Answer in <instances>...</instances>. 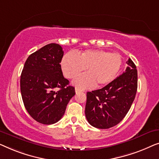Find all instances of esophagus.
I'll return each mask as SVG.
<instances>
[{"label": "esophagus", "mask_w": 159, "mask_h": 159, "mask_svg": "<svg viewBox=\"0 0 159 159\" xmlns=\"http://www.w3.org/2000/svg\"><path fill=\"white\" fill-rule=\"evenodd\" d=\"M81 91H84L82 90V89L75 88V92H76V93H79V92H81Z\"/></svg>", "instance_id": "1"}]
</instances>
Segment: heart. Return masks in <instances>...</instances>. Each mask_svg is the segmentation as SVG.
Wrapping results in <instances>:
<instances>
[{"label": "heart", "instance_id": "1", "mask_svg": "<svg viewBox=\"0 0 159 159\" xmlns=\"http://www.w3.org/2000/svg\"><path fill=\"white\" fill-rule=\"evenodd\" d=\"M122 58L117 53L103 50H86L78 55L74 52L66 53L61 61L65 76L75 79L86 70L87 73L77 78L73 84L78 88H90L97 84L103 87L116 79L122 68Z\"/></svg>", "mask_w": 159, "mask_h": 159}]
</instances>
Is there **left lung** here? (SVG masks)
Here are the masks:
<instances>
[{
    "instance_id": "left-lung-1",
    "label": "left lung",
    "mask_w": 159,
    "mask_h": 159,
    "mask_svg": "<svg viewBox=\"0 0 159 159\" xmlns=\"http://www.w3.org/2000/svg\"><path fill=\"white\" fill-rule=\"evenodd\" d=\"M125 72L104 88L87 92L85 115L89 123L108 129L122 121L130 109L138 89V71L130 58Z\"/></svg>"
}]
</instances>
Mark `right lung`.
Returning <instances> with one entry per match:
<instances>
[{
	"instance_id": "add662e5",
	"label": "right lung",
	"mask_w": 159,
	"mask_h": 159,
	"mask_svg": "<svg viewBox=\"0 0 159 159\" xmlns=\"http://www.w3.org/2000/svg\"><path fill=\"white\" fill-rule=\"evenodd\" d=\"M63 53L60 44H47L31 54L24 66L20 80L22 99L28 113L39 123L59 121L75 93L62 75Z\"/></svg>"
}]
</instances>
